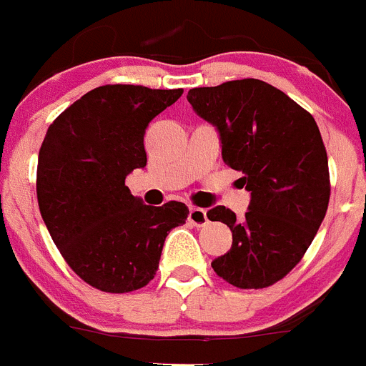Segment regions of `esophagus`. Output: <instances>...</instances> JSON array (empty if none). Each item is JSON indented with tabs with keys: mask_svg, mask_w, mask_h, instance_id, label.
Returning <instances> with one entry per match:
<instances>
[{
	"mask_svg": "<svg viewBox=\"0 0 366 366\" xmlns=\"http://www.w3.org/2000/svg\"><path fill=\"white\" fill-rule=\"evenodd\" d=\"M189 221L192 222L194 226H204L208 222L207 210H204V208H199V207H190Z\"/></svg>",
	"mask_w": 366,
	"mask_h": 366,
	"instance_id": "esophagus-1",
	"label": "esophagus"
}]
</instances>
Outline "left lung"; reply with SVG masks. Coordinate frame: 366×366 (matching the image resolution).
<instances>
[{"label":"left lung","mask_w":366,"mask_h":366,"mask_svg":"<svg viewBox=\"0 0 366 366\" xmlns=\"http://www.w3.org/2000/svg\"><path fill=\"white\" fill-rule=\"evenodd\" d=\"M187 99L217 127L222 159L242 172V187L252 192L242 219L226 207L207 214L233 235L232 249L212 267L239 290L269 287L300 262L329 207V162L318 125L309 111L259 79L194 88Z\"/></svg>","instance_id":"8db88e82"}]
</instances>
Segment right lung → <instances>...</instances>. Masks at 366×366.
<instances>
[{
    "label": "right lung",
    "mask_w": 366,
    "mask_h": 366,
    "mask_svg": "<svg viewBox=\"0 0 366 366\" xmlns=\"http://www.w3.org/2000/svg\"><path fill=\"white\" fill-rule=\"evenodd\" d=\"M183 89L106 84L62 111L37 159V203L62 259L104 293H131L154 278L169 232L189 207H147L125 176L147 165L149 122Z\"/></svg>",
    "instance_id": "1"
}]
</instances>
